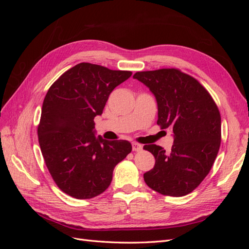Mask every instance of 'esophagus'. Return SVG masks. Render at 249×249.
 <instances>
[{"label":"esophagus","mask_w":249,"mask_h":249,"mask_svg":"<svg viewBox=\"0 0 249 249\" xmlns=\"http://www.w3.org/2000/svg\"><path fill=\"white\" fill-rule=\"evenodd\" d=\"M132 148H133L134 152H140V150L142 149V145L139 144V143H137V142H133L132 143Z\"/></svg>","instance_id":"34e87169"}]
</instances>
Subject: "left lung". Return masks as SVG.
<instances>
[{
	"mask_svg": "<svg viewBox=\"0 0 249 249\" xmlns=\"http://www.w3.org/2000/svg\"><path fill=\"white\" fill-rule=\"evenodd\" d=\"M134 79L152 91L158 103V125L173 132L169 153L159 145L143 148L156 159L143 175L146 185L167 196H184L197 188L212 168L221 143V117L200 83L178 69L137 71Z\"/></svg>",
	"mask_w": 249,
	"mask_h": 249,
	"instance_id": "left-lung-1",
	"label": "left lung"
}]
</instances>
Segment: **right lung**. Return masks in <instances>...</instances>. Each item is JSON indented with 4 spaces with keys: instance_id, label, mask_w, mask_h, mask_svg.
<instances>
[{
    "instance_id": "1",
    "label": "right lung",
    "mask_w": 249,
    "mask_h": 249,
    "mask_svg": "<svg viewBox=\"0 0 249 249\" xmlns=\"http://www.w3.org/2000/svg\"><path fill=\"white\" fill-rule=\"evenodd\" d=\"M132 76L129 71L82 62L62 73L49 88L37 127L44 162L60 190L78 199L102 194L113 170L132 152L126 140L94 135L112 90Z\"/></svg>"
}]
</instances>
